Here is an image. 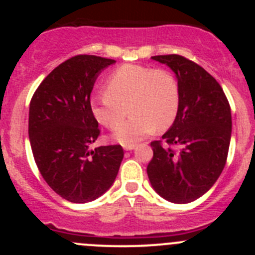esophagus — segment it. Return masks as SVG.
<instances>
[{
  "instance_id": "esophagus-1",
  "label": "esophagus",
  "mask_w": 255,
  "mask_h": 255,
  "mask_svg": "<svg viewBox=\"0 0 255 255\" xmlns=\"http://www.w3.org/2000/svg\"><path fill=\"white\" fill-rule=\"evenodd\" d=\"M135 148V144H129V145H125V150H133Z\"/></svg>"
}]
</instances>
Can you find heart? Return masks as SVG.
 I'll use <instances>...</instances> for the list:
<instances>
[{
    "instance_id": "1",
    "label": "heart",
    "mask_w": 255,
    "mask_h": 255,
    "mask_svg": "<svg viewBox=\"0 0 255 255\" xmlns=\"http://www.w3.org/2000/svg\"><path fill=\"white\" fill-rule=\"evenodd\" d=\"M179 106L180 89L173 74L134 64L116 69L107 79L106 92L91 99L95 118L110 129L119 126L130 107L132 118L113 133L123 145L139 142L156 128L170 127Z\"/></svg>"
}]
</instances>
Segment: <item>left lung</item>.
<instances>
[{"label":"left lung","instance_id":"1","mask_svg":"<svg viewBox=\"0 0 255 255\" xmlns=\"http://www.w3.org/2000/svg\"><path fill=\"white\" fill-rule=\"evenodd\" d=\"M175 73L179 112L162 140L150 143L146 173L153 189L174 204H189L212 187L227 160L232 116L221 85L204 68L177 54L151 56ZM176 146L177 149H174Z\"/></svg>","mask_w":255,"mask_h":255}]
</instances>
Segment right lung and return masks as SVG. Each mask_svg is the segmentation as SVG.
<instances>
[{
  "label": "right lung",
  "instance_id": "1",
  "mask_svg": "<svg viewBox=\"0 0 255 255\" xmlns=\"http://www.w3.org/2000/svg\"><path fill=\"white\" fill-rule=\"evenodd\" d=\"M113 59L76 55L56 66L30 100L28 134L35 164L45 182L74 204L96 200L112 186L123 148L99 146V122L91 111V95L99 74Z\"/></svg>",
  "mask_w": 255,
  "mask_h": 255
}]
</instances>
